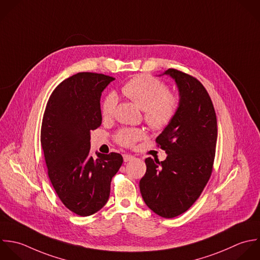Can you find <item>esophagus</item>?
<instances>
[{
    "instance_id": "obj_1",
    "label": "esophagus",
    "mask_w": 260,
    "mask_h": 260,
    "mask_svg": "<svg viewBox=\"0 0 260 260\" xmlns=\"http://www.w3.org/2000/svg\"><path fill=\"white\" fill-rule=\"evenodd\" d=\"M122 157H123V161L124 162H128V161L135 159V157L133 155H129V154H123Z\"/></svg>"
}]
</instances>
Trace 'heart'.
Segmentation results:
<instances>
[{
  "instance_id": "1",
  "label": "heart",
  "mask_w": 260,
  "mask_h": 260,
  "mask_svg": "<svg viewBox=\"0 0 260 260\" xmlns=\"http://www.w3.org/2000/svg\"><path fill=\"white\" fill-rule=\"evenodd\" d=\"M121 93L144 110L145 121L154 131H162L167 127L177 113L178 97L168 92L167 85L154 77L136 76L122 86ZM116 103L117 97L113 93H109L103 98L101 115L104 119L112 116ZM144 136V132L139 128H121L117 132L115 139L119 145L132 147Z\"/></svg>"
}]
</instances>
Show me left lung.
Listing matches in <instances>:
<instances>
[{"label": "left lung", "mask_w": 260, "mask_h": 260, "mask_svg": "<svg viewBox=\"0 0 260 260\" xmlns=\"http://www.w3.org/2000/svg\"><path fill=\"white\" fill-rule=\"evenodd\" d=\"M170 76L179 92V106L171 123L156 142L167 154L164 161L147 158V171L140 181L146 205L163 218L186 212L207 185L215 160L217 116L211 97L196 78L175 69Z\"/></svg>", "instance_id": "left-lung-1"}]
</instances>
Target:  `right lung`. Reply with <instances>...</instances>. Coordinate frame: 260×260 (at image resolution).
Masks as SVG:
<instances>
[{
  "mask_svg": "<svg viewBox=\"0 0 260 260\" xmlns=\"http://www.w3.org/2000/svg\"><path fill=\"white\" fill-rule=\"evenodd\" d=\"M112 77L78 73L51 93L42 118L40 142L50 182L71 212L87 217L107 203L120 154L90 155V133L101 125L100 98Z\"/></svg>",
  "mask_w": 260,
  "mask_h": 260,
  "instance_id": "right-lung-1",
  "label": "right lung"
}]
</instances>
